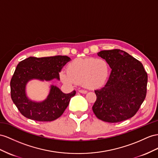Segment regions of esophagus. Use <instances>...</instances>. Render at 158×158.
I'll use <instances>...</instances> for the list:
<instances>
[{"label":"esophagus","instance_id":"obj_1","mask_svg":"<svg viewBox=\"0 0 158 158\" xmlns=\"http://www.w3.org/2000/svg\"><path fill=\"white\" fill-rule=\"evenodd\" d=\"M79 91L80 93H81V94H87V90H84V89H79Z\"/></svg>","mask_w":158,"mask_h":158}]
</instances>
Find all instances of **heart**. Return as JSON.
Instances as JSON below:
<instances>
[{
	"label": "heart",
	"mask_w": 158,
	"mask_h": 158,
	"mask_svg": "<svg viewBox=\"0 0 158 158\" xmlns=\"http://www.w3.org/2000/svg\"><path fill=\"white\" fill-rule=\"evenodd\" d=\"M109 74L110 67L106 60L78 58L68 64L67 72H60V77L65 83H82L87 88L96 89L103 85Z\"/></svg>",
	"instance_id": "obj_1"
}]
</instances>
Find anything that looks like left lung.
<instances>
[{
	"mask_svg": "<svg viewBox=\"0 0 158 158\" xmlns=\"http://www.w3.org/2000/svg\"><path fill=\"white\" fill-rule=\"evenodd\" d=\"M112 69L107 83L95 90L92 107L98 119L117 123L134 116L146 96L148 74L139 60L120 49L100 51Z\"/></svg>",
	"mask_w": 158,
	"mask_h": 158,
	"instance_id": "obj_1",
	"label": "left lung"
}]
</instances>
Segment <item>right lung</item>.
<instances>
[{
	"label": "right lung",
	"instance_id": "add662e5",
	"mask_svg": "<svg viewBox=\"0 0 158 158\" xmlns=\"http://www.w3.org/2000/svg\"><path fill=\"white\" fill-rule=\"evenodd\" d=\"M70 60L69 56L61 55L40 58L30 56L17 64L10 83V96L23 116L35 121H52L62 115L71 98L75 95V90L65 94L52 85L47 99L36 103L27 98L25 87L27 82L33 79H59V72Z\"/></svg>",
	"mask_w": 158,
	"mask_h": 158
}]
</instances>
